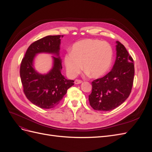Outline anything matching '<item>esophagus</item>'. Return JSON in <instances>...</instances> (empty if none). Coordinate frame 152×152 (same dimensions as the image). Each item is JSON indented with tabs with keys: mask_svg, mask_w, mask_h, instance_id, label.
Returning a JSON list of instances; mask_svg holds the SVG:
<instances>
[{
	"mask_svg": "<svg viewBox=\"0 0 152 152\" xmlns=\"http://www.w3.org/2000/svg\"><path fill=\"white\" fill-rule=\"evenodd\" d=\"M82 82V81L81 80H79V79H76L74 82V83L75 84H81Z\"/></svg>",
	"mask_w": 152,
	"mask_h": 152,
	"instance_id": "obj_1",
	"label": "esophagus"
}]
</instances>
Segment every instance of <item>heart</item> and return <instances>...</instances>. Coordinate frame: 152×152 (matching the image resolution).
Segmentation results:
<instances>
[{
    "instance_id": "obj_1",
    "label": "heart",
    "mask_w": 152,
    "mask_h": 152,
    "mask_svg": "<svg viewBox=\"0 0 152 152\" xmlns=\"http://www.w3.org/2000/svg\"><path fill=\"white\" fill-rule=\"evenodd\" d=\"M113 56V49L108 43L87 39L73 45L71 53L64 56V63L67 73L71 77H76L83 66L91 77L98 78L108 71Z\"/></svg>"
}]
</instances>
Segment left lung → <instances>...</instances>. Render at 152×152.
Wrapping results in <instances>:
<instances>
[{"label":"left lung","mask_w":152,"mask_h":152,"mask_svg":"<svg viewBox=\"0 0 152 152\" xmlns=\"http://www.w3.org/2000/svg\"><path fill=\"white\" fill-rule=\"evenodd\" d=\"M117 56L112 70L92 82L89 95L91 107L98 111H110L122 104L129 96L134 75V61L120 42H116Z\"/></svg>","instance_id":"left-lung-1"}]
</instances>
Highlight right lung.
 Here are the masks:
<instances>
[{"mask_svg": "<svg viewBox=\"0 0 152 152\" xmlns=\"http://www.w3.org/2000/svg\"><path fill=\"white\" fill-rule=\"evenodd\" d=\"M61 37L63 35H48L35 41L28 47L21 61L20 72L24 93L31 103L41 108L56 107L68 89L74 85V80L65 79L61 73ZM39 53L56 55L53 57V67L46 75H41L34 68V58Z\"/></svg>", "mask_w": 152, "mask_h": 152, "instance_id": "add662e5", "label": "right lung"}]
</instances>
